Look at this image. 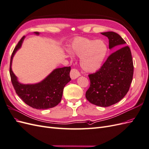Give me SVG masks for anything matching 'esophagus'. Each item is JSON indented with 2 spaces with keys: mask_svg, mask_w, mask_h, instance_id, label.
I'll return each instance as SVG.
<instances>
[{
  "mask_svg": "<svg viewBox=\"0 0 149 149\" xmlns=\"http://www.w3.org/2000/svg\"><path fill=\"white\" fill-rule=\"evenodd\" d=\"M80 76L79 72L76 69H72L70 71V77L71 79H76Z\"/></svg>",
  "mask_w": 149,
  "mask_h": 149,
  "instance_id": "esophagus-1",
  "label": "esophagus"
}]
</instances>
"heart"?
I'll use <instances>...</instances> for the list:
<instances>
[{"mask_svg":"<svg viewBox=\"0 0 149 149\" xmlns=\"http://www.w3.org/2000/svg\"><path fill=\"white\" fill-rule=\"evenodd\" d=\"M71 49L81 58L80 65L83 70L93 73L100 70L102 66L108 48L106 43L101 40L78 38L72 43Z\"/></svg>","mask_w":149,"mask_h":149,"instance_id":"b5f03b06","label":"heart"}]
</instances>
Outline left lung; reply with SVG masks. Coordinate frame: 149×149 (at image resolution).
<instances>
[{"label":"left lung","instance_id":"left-lung-1","mask_svg":"<svg viewBox=\"0 0 149 149\" xmlns=\"http://www.w3.org/2000/svg\"><path fill=\"white\" fill-rule=\"evenodd\" d=\"M109 39L110 49L126 42L113 31L101 33ZM134 74L131 52L128 46L112 53L96 73L88 75L90 86L86 92L88 101L94 105L108 107L118 102L129 91Z\"/></svg>","mask_w":149,"mask_h":149}]
</instances>
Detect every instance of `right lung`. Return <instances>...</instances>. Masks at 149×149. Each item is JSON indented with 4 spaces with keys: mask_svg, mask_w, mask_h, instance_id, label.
<instances>
[{
    "mask_svg": "<svg viewBox=\"0 0 149 149\" xmlns=\"http://www.w3.org/2000/svg\"><path fill=\"white\" fill-rule=\"evenodd\" d=\"M38 35V32H35ZM25 36L18 42L12 52L10 63L11 81L17 94L29 106L37 109H47L57 106L61 100L64 87L71 80L70 66L55 69L42 82L35 84H23L18 82L11 68L13 55L24 41Z\"/></svg>",
    "mask_w": 149,
    "mask_h": 149,
    "instance_id": "right-lung-1",
    "label": "right lung"
}]
</instances>
